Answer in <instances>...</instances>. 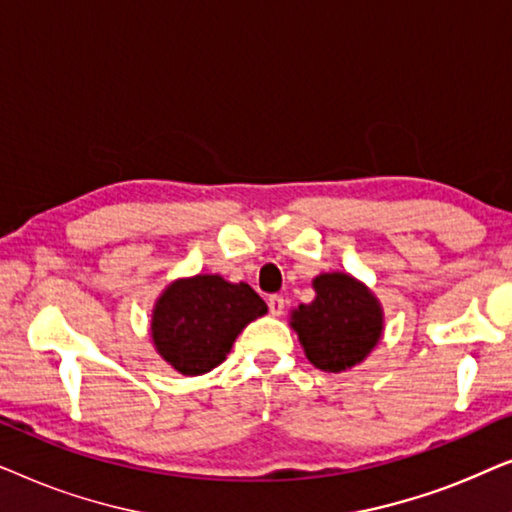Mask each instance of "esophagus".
I'll return each mask as SVG.
<instances>
[{"label": "esophagus", "mask_w": 512, "mask_h": 512, "mask_svg": "<svg viewBox=\"0 0 512 512\" xmlns=\"http://www.w3.org/2000/svg\"><path fill=\"white\" fill-rule=\"evenodd\" d=\"M268 307H270L272 317H279V314H282L284 307H286L284 296H270V298H268Z\"/></svg>", "instance_id": "1"}]
</instances>
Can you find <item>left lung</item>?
<instances>
[{"label":"left lung","mask_w":512,"mask_h":512,"mask_svg":"<svg viewBox=\"0 0 512 512\" xmlns=\"http://www.w3.org/2000/svg\"><path fill=\"white\" fill-rule=\"evenodd\" d=\"M312 289V303L298 305L289 319L307 361L326 373L352 370L382 340V303L349 272H321Z\"/></svg>","instance_id":"8db88e82"}]
</instances>
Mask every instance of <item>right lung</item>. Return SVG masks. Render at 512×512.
Returning <instances> with one entry per match:
<instances>
[{"label": "right lung", "mask_w": 512, "mask_h": 512, "mask_svg": "<svg viewBox=\"0 0 512 512\" xmlns=\"http://www.w3.org/2000/svg\"><path fill=\"white\" fill-rule=\"evenodd\" d=\"M268 305L249 284L221 275L179 277L165 286L151 310V342L160 359L186 377L214 370L244 328Z\"/></svg>", "instance_id": "1"}]
</instances>
